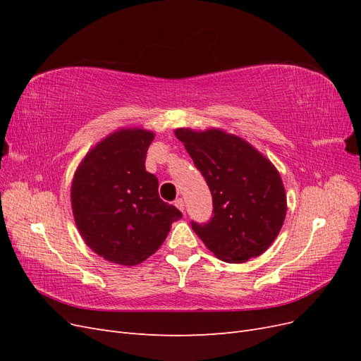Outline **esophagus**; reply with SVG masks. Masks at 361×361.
Here are the masks:
<instances>
[{"instance_id":"1","label":"esophagus","mask_w":361,"mask_h":361,"mask_svg":"<svg viewBox=\"0 0 361 361\" xmlns=\"http://www.w3.org/2000/svg\"><path fill=\"white\" fill-rule=\"evenodd\" d=\"M174 206H176L179 211H182V212H183V209H185V202H183L182 199H178L176 202H174Z\"/></svg>"}]
</instances>
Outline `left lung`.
Returning <instances> with one entry per match:
<instances>
[{
	"label": "left lung",
	"mask_w": 361,
	"mask_h": 361,
	"mask_svg": "<svg viewBox=\"0 0 361 361\" xmlns=\"http://www.w3.org/2000/svg\"><path fill=\"white\" fill-rule=\"evenodd\" d=\"M174 135L212 194L209 223H191L203 244L228 264L265 253L285 223L286 192L279 170L248 141L223 129L178 128Z\"/></svg>",
	"instance_id": "obj_1"
}]
</instances>
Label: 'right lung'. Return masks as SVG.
Returning a JSON list of instances; mask_svg holds the SVG:
<instances>
[{
    "mask_svg": "<svg viewBox=\"0 0 361 361\" xmlns=\"http://www.w3.org/2000/svg\"><path fill=\"white\" fill-rule=\"evenodd\" d=\"M155 134L120 128L92 147L73 174L71 202L75 224L97 256L134 267L166 241L182 212L159 199L158 179L146 171Z\"/></svg>",
    "mask_w": 361,
    "mask_h": 361,
    "instance_id": "add662e5",
    "label": "right lung"
}]
</instances>
